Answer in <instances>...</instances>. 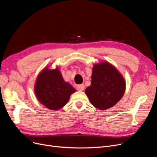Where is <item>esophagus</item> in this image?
<instances>
[{"mask_svg": "<svg viewBox=\"0 0 157 157\" xmlns=\"http://www.w3.org/2000/svg\"><path fill=\"white\" fill-rule=\"evenodd\" d=\"M84 89H85L84 84H82V85L77 86V90H78V91H83Z\"/></svg>", "mask_w": 157, "mask_h": 157, "instance_id": "esophagus-1", "label": "esophagus"}]
</instances>
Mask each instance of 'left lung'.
Returning <instances> with one entry per match:
<instances>
[{"label":"left lung","mask_w":157,"mask_h":157,"mask_svg":"<svg viewBox=\"0 0 157 157\" xmlns=\"http://www.w3.org/2000/svg\"><path fill=\"white\" fill-rule=\"evenodd\" d=\"M126 88L125 78L111 63L102 61L94 65L92 82L85 94L95 108L109 109L117 104L124 95Z\"/></svg>","instance_id":"1"}]
</instances>
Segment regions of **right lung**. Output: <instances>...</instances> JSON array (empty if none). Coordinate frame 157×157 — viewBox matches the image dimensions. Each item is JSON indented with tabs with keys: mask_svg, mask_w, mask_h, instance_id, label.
<instances>
[{
	"mask_svg": "<svg viewBox=\"0 0 157 157\" xmlns=\"http://www.w3.org/2000/svg\"><path fill=\"white\" fill-rule=\"evenodd\" d=\"M74 92L76 90L64 81L58 66L54 69L46 66L39 72L35 82L34 93L37 98L50 110L62 108Z\"/></svg>",
	"mask_w": 157,
	"mask_h": 157,
	"instance_id": "1",
	"label": "right lung"
}]
</instances>
